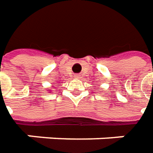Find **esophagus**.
<instances>
[{
    "mask_svg": "<svg viewBox=\"0 0 153 153\" xmlns=\"http://www.w3.org/2000/svg\"><path fill=\"white\" fill-rule=\"evenodd\" d=\"M74 76H75V78H76V79H78V78H79V75H77V74L74 75Z\"/></svg>",
    "mask_w": 153,
    "mask_h": 153,
    "instance_id": "1",
    "label": "esophagus"
}]
</instances>
